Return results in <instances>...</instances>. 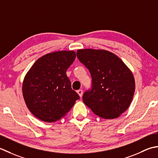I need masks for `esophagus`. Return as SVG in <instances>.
Segmentation results:
<instances>
[{"label": "esophagus", "instance_id": "obj_1", "mask_svg": "<svg viewBox=\"0 0 158 158\" xmlns=\"http://www.w3.org/2000/svg\"><path fill=\"white\" fill-rule=\"evenodd\" d=\"M78 95H80V97H82V94H83V91H82V89H79V90H78Z\"/></svg>", "mask_w": 158, "mask_h": 158}]
</instances>
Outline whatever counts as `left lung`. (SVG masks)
Returning <instances> with one entry per match:
<instances>
[{"mask_svg":"<svg viewBox=\"0 0 158 158\" xmlns=\"http://www.w3.org/2000/svg\"><path fill=\"white\" fill-rule=\"evenodd\" d=\"M76 54L92 79L91 89L83 94L84 103L102 118L119 117L133 99L132 73L119 58L108 51L84 49L78 50Z\"/></svg>","mask_w":158,"mask_h":158,"instance_id":"left-lung-1","label":"left lung"}]
</instances>
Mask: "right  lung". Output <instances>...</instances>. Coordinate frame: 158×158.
Here are the masks:
<instances>
[{
  "instance_id": "obj_1",
  "label": "right lung",
  "mask_w": 158,
  "mask_h": 158,
  "mask_svg": "<svg viewBox=\"0 0 158 158\" xmlns=\"http://www.w3.org/2000/svg\"><path fill=\"white\" fill-rule=\"evenodd\" d=\"M76 56L73 51L47 54L26 75L22 85L24 101L39 119L48 123L59 120L80 99L66 74Z\"/></svg>"
}]
</instances>
